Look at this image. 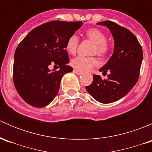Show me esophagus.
I'll use <instances>...</instances> for the list:
<instances>
[{
    "instance_id": "esophagus-1",
    "label": "esophagus",
    "mask_w": 152,
    "mask_h": 152,
    "mask_svg": "<svg viewBox=\"0 0 152 152\" xmlns=\"http://www.w3.org/2000/svg\"><path fill=\"white\" fill-rule=\"evenodd\" d=\"M73 72H74V73H76V75L82 74V71H80V70H76V69H74V70H73Z\"/></svg>"
}]
</instances>
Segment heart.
Returning <instances> with one entry per match:
<instances>
[{"label": "heart", "instance_id": "obj_1", "mask_svg": "<svg viewBox=\"0 0 152 152\" xmlns=\"http://www.w3.org/2000/svg\"><path fill=\"white\" fill-rule=\"evenodd\" d=\"M87 37L96 44L93 52L99 55L104 54L107 51V37L105 34L99 29L93 28L86 31ZM79 45V38L76 34H73L68 38L66 42V50L68 53L74 54ZM99 62L96 58L92 56H85L79 55L71 60V65L81 70H89L94 66L99 65Z\"/></svg>", "mask_w": 152, "mask_h": 152}]
</instances>
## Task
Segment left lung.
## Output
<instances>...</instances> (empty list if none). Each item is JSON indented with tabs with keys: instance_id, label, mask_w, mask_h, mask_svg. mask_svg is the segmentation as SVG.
<instances>
[{
	"instance_id": "1",
	"label": "left lung",
	"mask_w": 152,
	"mask_h": 152,
	"mask_svg": "<svg viewBox=\"0 0 152 152\" xmlns=\"http://www.w3.org/2000/svg\"><path fill=\"white\" fill-rule=\"evenodd\" d=\"M106 26L114 39V50L111 57L99 71L107 75L103 80L93 75V81L85 87L97 102L110 104L124 97L137 83L142 60V50L137 37L124 27L112 21L96 23Z\"/></svg>"
}]
</instances>
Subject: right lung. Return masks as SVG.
I'll list each match as a JSON object with an SVG mask.
<instances>
[{"mask_svg": "<svg viewBox=\"0 0 152 152\" xmlns=\"http://www.w3.org/2000/svg\"><path fill=\"white\" fill-rule=\"evenodd\" d=\"M82 26V21H50L31 31L17 47L13 80L20 97L34 107L48 105L57 95L64 74L73 71L66 42ZM60 66L50 71L49 66Z\"/></svg>", "mask_w": 152, "mask_h": 152, "instance_id": "1", "label": "right lung"}]
</instances>
